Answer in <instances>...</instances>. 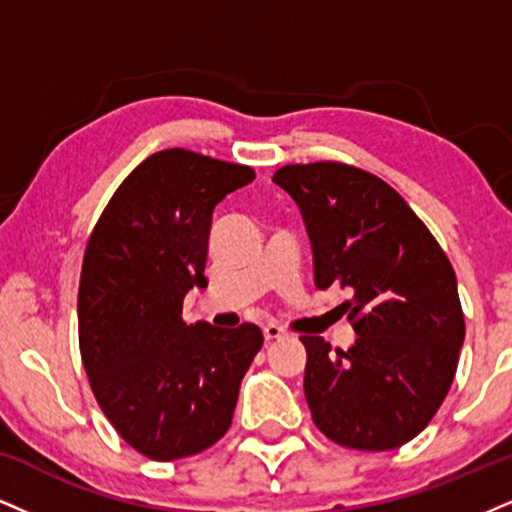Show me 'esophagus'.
Listing matches in <instances>:
<instances>
[{"label":"esophagus","instance_id":"esophagus-1","mask_svg":"<svg viewBox=\"0 0 512 512\" xmlns=\"http://www.w3.org/2000/svg\"><path fill=\"white\" fill-rule=\"evenodd\" d=\"M287 334V330L282 325H275V323H268L263 327V337H266V342H275V339H282Z\"/></svg>","mask_w":512,"mask_h":512}]
</instances>
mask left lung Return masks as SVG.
Returning <instances> with one entry per match:
<instances>
[{"label": "left lung", "mask_w": 512, "mask_h": 512, "mask_svg": "<svg viewBox=\"0 0 512 512\" xmlns=\"http://www.w3.org/2000/svg\"><path fill=\"white\" fill-rule=\"evenodd\" d=\"M273 182L301 208L315 287L351 292V349L301 337L313 422L346 449H399L430 425L458 368L465 318L451 261L401 194L368 170L292 163Z\"/></svg>", "instance_id": "left-lung-1"}]
</instances>
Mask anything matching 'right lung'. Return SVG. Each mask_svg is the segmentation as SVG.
Here are the masks:
<instances>
[{"instance_id":"add662e5","label":"right lung","mask_w":512,"mask_h":512,"mask_svg":"<svg viewBox=\"0 0 512 512\" xmlns=\"http://www.w3.org/2000/svg\"><path fill=\"white\" fill-rule=\"evenodd\" d=\"M254 168L187 149L144 159L87 239L78 337L99 408L151 460L201 453L230 430L239 384L263 346L256 325H187L182 299L208 285L216 204Z\"/></svg>"}]
</instances>
